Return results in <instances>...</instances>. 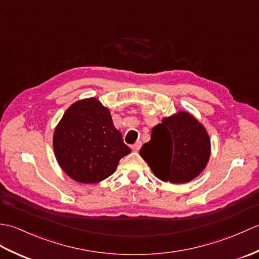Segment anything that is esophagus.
<instances>
[{"label": "esophagus", "instance_id": "obj_1", "mask_svg": "<svg viewBox=\"0 0 259 259\" xmlns=\"http://www.w3.org/2000/svg\"><path fill=\"white\" fill-rule=\"evenodd\" d=\"M141 141H137L135 145L131 146V149H133L134 151H139V149L141 148Z\"/></svg>", "mask_w": 259, "mask_h": 259}]
</instances>
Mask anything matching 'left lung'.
Listing matches in <instances>:
<instances>
[{
	"label": "left lung",
	"instance_id": "8db88e82",
	"mask_svg": "<svg viewBox=\"0 0 259 259\" xmlns=\"http://www.w3.org/2000/svg\"><path fill=\"white\" fill-rule=\"evenodd\" d=\"M139 153L158 179L178 185L203 171L211 144L205 125L194 114L180 110L153 126L150 141Z\"/></svg>",
	"mask_w": 259,
	"mask_h": 259
}]
</instances>
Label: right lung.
<instances>
[{
	"mask_svg": "<svg viewBox=\"0 0 259 259\" xmlns=\"http://www.w3.org/2000/svg\"><path fill=\"white\" fill-rule=\"evenodd\" d=\"M53 150L63 171L81 184L107 179L131 152L110 110L97 98L81 99L67 109L54 129Z\"/></svg>",
	"mask_w": 259,
	"mask_h": 259,
	"instance_id": "add662e5",
	"label": "right lung"
}]
</instances>
